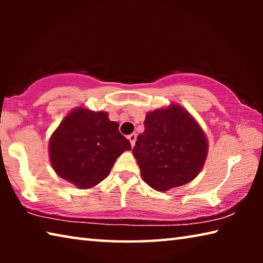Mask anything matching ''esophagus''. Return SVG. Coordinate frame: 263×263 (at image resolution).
<instances>
[{
    "instance_id": "obj_1",
    "label": "esophagus",
    "mask_w": 263,
    "mask_h": 263,
    "mask_svg": "<svg viewBox=\"0 0 263 263\" xmlns=\"http://www.w3.org/2000/svg\"><path fill=\"white\" fill-rule=\"evenodd\" d=\"M127 138H128V140H130L131 145H132V146H135V144H136V140H137V135H136V133H131V135L128 136Z\"/></svg>"
}]
</instances>
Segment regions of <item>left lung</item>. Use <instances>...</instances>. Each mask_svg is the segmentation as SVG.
<instances>
[{
    "mask_svg": "<svg viewBox=\"0 0 263 263\" xmlns=\"http://www.w3.org/2000/svg\"><path fill=\"white\" fill-rule=\"evenodd\" d=\"M144 126L132 153L146 183L167 191L199 174L209 145L203 128L188 111L177 104L149 111Z\"/></svg>",
    "mask_w": 263,
    "mask_h": 263,
    "instance_id": "8db88e82",
    "label": "left lung"
}]
</instances>
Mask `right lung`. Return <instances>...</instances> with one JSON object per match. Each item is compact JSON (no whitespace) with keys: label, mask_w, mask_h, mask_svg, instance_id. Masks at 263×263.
Instances as JSON below:
<instances>
[{"label":"right lung","mask_w":263,"mask_h":263,"mask_svg":"<svg viewBox=\"0 0 263 263\" xmlns=\"http://www.w3.org/2000/svg\"><path fill=\"white\" fill-rule=\"evenodd\" d=\"M111 122L108 112L78 108L66 116L51 136L48 152L61 179L89 189L110 174L111 168L131 144Z\"/></svg>","instance_id":"obj_1"}]
</instances>
